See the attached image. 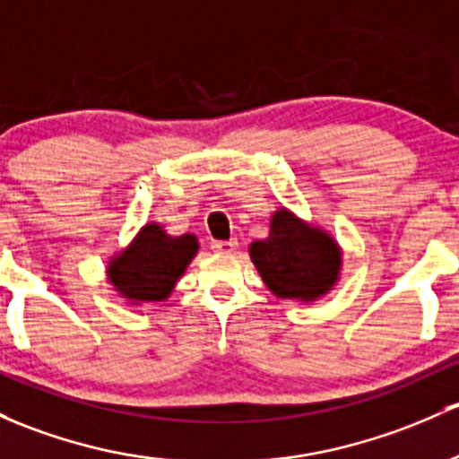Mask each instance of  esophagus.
Wrapping results in <instances>:
<instances>
[{"instance_id": "1", "label": "esophagus", "mask_w": 459, "mask_h": 459, "mask_svg": "<svg viewBox=\"0 0 459 459\" xmlns=\"http://www.w3.org/2000/svg\"><path fill=\"white\" fill-rule=\"evenodd\" d=\"M211 248H213L215 253H233V250L238 248V242H235V239H215V242L211 244Z\"/></svg>"}]
</instances>
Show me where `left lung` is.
I'll use <instances>...</instances> for the list:
<instances>
[{
	"instance_id": "1",
	"label": "left lung",
	"mask_w": 459,
	"mask_h": 459,
	"mask_svg": "<svg viewBox=\"0 0 459 459\" xmlns=\"http://www.w3.org/2000/svg\"><path fill=\"white\" fill-rule=\"evenodd\" d=\"M250 259L279 299L312 303L332 290L341 274V248L323 229L288 209L274 211L266 239L250 244Z\"/></svg>"
}]
</instances>
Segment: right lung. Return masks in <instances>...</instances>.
Here are the masks:
<instances>
[{"instance_id":"right-lung-1","label":"right lung","mask_w":459,"mask_h":459,"mask_svg":"<svg viewBox=\"0 0 459 459\" xmlns=\"http://www.w3.org/2000/svg\"><path fill=\"white\" fill-rule=\"evenodd\" d=\"M191 233L171 238L160 224H144L134 242L109 262L108 279L120 297L136 303L165 301L197 253Z\"/></svg>"}]
</instances>
